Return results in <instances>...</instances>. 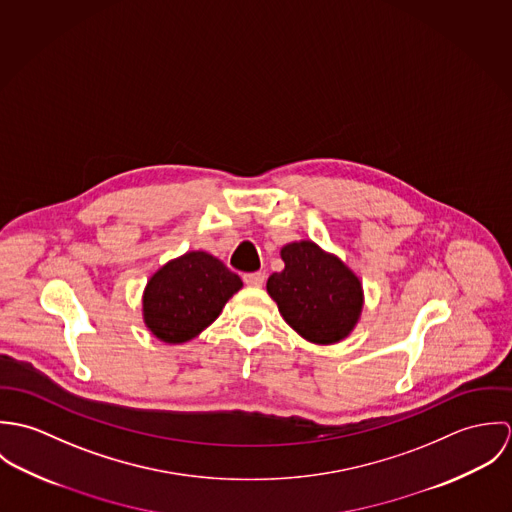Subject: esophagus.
<instances>
[{"instance_id": "obj_1", "label": "esophagus", "mask_w": 512, "mask_h": 512, "mask_svg": "<svg viewBox=\"0 0 512 512\" xmlns=\"http://www.w3.org/2000/svg\"><path fill=\"white\" fill-rule=\"evenodd\" d=\"M242 280H244L246 286L260 288V286L266 282V274H264V272H250V274H244Z\"/></svg>"}]
</instances>
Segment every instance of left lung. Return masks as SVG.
Wrapping results in <instances>:
<instances>
[{
  "label": "left lung",
  "mask_w": 512,
  "mask_h": 512,
  "mask_svg": "<svg viewBox=\"0 0 512 512\" xmlns=\"http://www.w3.org/2000/svg\"><path fill=\"white\" fill-rule=\"evenodd\" d=\"M286 268L268 278V293L303 339L329 345L345 339L363 309L359 278L313 242L282 248Z\"/></svg>",
  "instance_id": "8db88e82"
}]
</instances>
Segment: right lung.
<instances>
[{
	"instance_id": "1",
	"label": "right lung",
	"mask_w": 512,
	"mask_h": 512,
	"mask_svg": "<svg viewBox=\"0 0 512 512\" xmlns=\"http://www.w3.org/2000/svg\"><path fill=\"white\" fill-rule=\"evenodd\" d=\"M242 288L238 274L207 252H189L165 264L147 284L144 319L165 343H185L219 317Z\"/></svg>"
}]
</instances>
